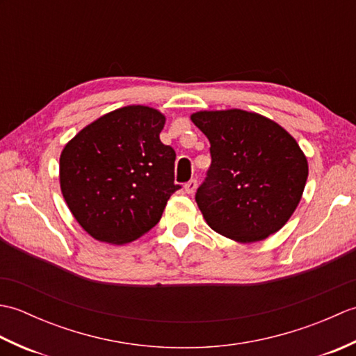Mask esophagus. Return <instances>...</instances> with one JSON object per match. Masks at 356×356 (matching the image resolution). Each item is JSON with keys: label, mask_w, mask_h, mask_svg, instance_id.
<instances>
[{"label": "esophagus", "mask_w": 356, "mask_h": 356, "mask_svg": "<svg viewBox=\"0 0 356 356\" xmlns=\"http://www.w3.org/2000/svg\"><path fill=\"white\" fill-rule=\"evenodd\" d=\"M195 188H197V180H195V179H191L190 182H186V185H185V191H186L188 194H193V193L195 191Z\"/></svg>", "instance_id": "esophagus-1"}]
</instances>
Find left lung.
<instances>
[{"instance_id": "8db88e82", "label": "left lung", "mask_w": 356, "mask_h": 356, "mask_svg": "<svg viewBox=\"0 0 356 356\" xmlns=\"http://www.w3.org/2000/svg\"><path fill=\"white\" fill-rule=\"evenodd\" d=\"M191 119L211 143V165L195 193L207 223L241 243L282 229L307 180L298 143L274 120L243 110L200 111Z\"/></svg>"}]
</instances>
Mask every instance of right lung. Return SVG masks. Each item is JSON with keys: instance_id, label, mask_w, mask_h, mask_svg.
Instances as JSON below:
<instances>
[{"instance_id": "right-lung-1", "label": "right lung", "mask_w": 356, "mask_h": 356, "mask_svg": "<svg viewBox=\"0 0 356 356\" xmlns=\"http://www.w3.org/2000/svg\"><path fill=\"white\" fill-rule=\"evenodd\" d=\"M165 118L130 105L87 125L59 159L61 191L90 236L122 245L159 223L174 184L176 151L161 142Z\"/></svg>"}]
</instances>
